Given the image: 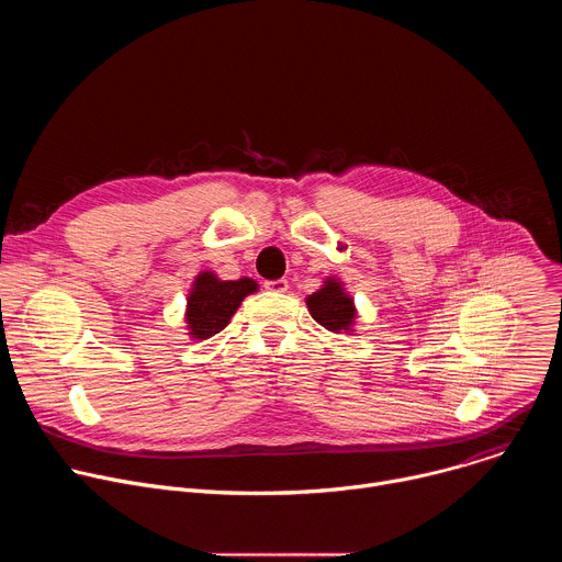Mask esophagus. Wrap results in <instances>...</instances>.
<instances>
[{
    "label": "esophagus",
    "instance_id": "obj_1",
    "mask_svg": "<svg viewBox=\"0 0 562 562\" xmlns=\"http://www.w3.org/2000/svg\"><path fill=\"white\" fill-rule=\"evenodd\" d=\"M265 289L271 293H284L289 289V282L286 280H269V282H265Z\"/></svg>",
    "mask_w": 562,
    "mask_h": 562
}]
</instances>
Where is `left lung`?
I'll use <instances>...</instances> for the list:
<instances>
[{
	"label": "left lung",
	"instance_id": "obj_1",
	"mask_svg": "<svg viewBox=\"0 0 562 562\" xmlns=\"http://www.w3.org/2000/svg\"><path fill=\"white\" fill-rule=\"evenodd\" d=\"M306 308L317 325H323L331 334L353 336L358 308L356 300L349 295L345 282L336 276L325 278L323 286L306 295Z\"/></svg>",
	"mask_w": 562,
	"mask_h": 562
}]
</instances>
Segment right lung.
<instances>
[{
    "instance_id": "1",
    "label": "right lung",
    "mask_w": 562,
    "mask_h": 562,
    "mask_svg": "<svg viewBox=\"0 0 562 562\" xmlns=\"http://www.w3.org/2000/svg\"><path fill=\"white\" fill-rule=\"evenodd\" d=\"M260 284L251 278L239 280H220L213 271H200L187 295L184 323L189 338L206 340L220 334L228 323L233 313L243 304V300L256 293Z\"/></svg>"
}]
</instances>
